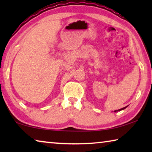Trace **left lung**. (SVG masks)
Masks as SVG:
<instances>
[{
  "instance_id": "left-lung-1",
  "label": "left lung",
  "mask_w": 152,
  "mask_h": 152,
  "mask_svg": "<svg viewBox=\"0 0 152 152\" xmlns=\"http://www.w3.org/2000/svg\"><path fill=\"white\" fill-rule=\"evenodd\" d=\"M126 107H124V108H122V109H119V110H119V111H120V110H123V109H125ZM118 110H115V112H117V111H118Z\"/></svg>"
}]
</instances>
